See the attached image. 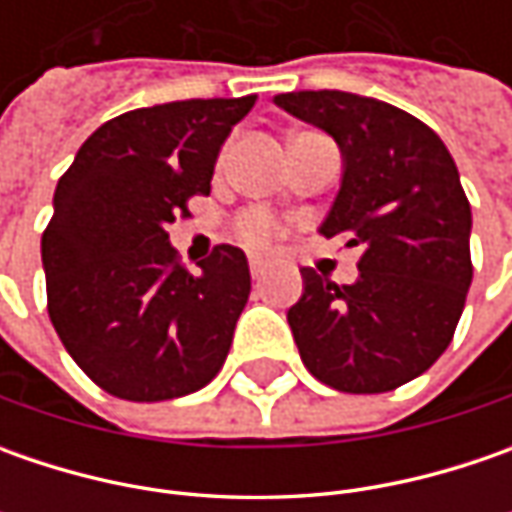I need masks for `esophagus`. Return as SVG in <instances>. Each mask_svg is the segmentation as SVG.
Masks as SVG:
<instances>
[{"label": "esophagus", "mask_w": 512, "mask_h": 512, "mask_svg": "<svg viewBox=\"0 0 512 512\" xmlns=\"http://www.w3.org/2000/svg\"><path fill=\"white\" fill-rule=\"evenodd\" d=\"M265 270H267V265L262 262V259H256V256L250 259V276H253L256 282H262V279H265Z\"/></svg>", "instance_id": "1"}]
</instances>
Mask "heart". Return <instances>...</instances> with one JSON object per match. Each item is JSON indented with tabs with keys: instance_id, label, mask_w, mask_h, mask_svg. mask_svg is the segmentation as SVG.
<instances>
[{
	"instance_id": "heart-1",
	"label": "heart",
	"mask_w": 512,
	"mask_h": 512,
	"mask_svg": "<svg viewBox=\"0 0 512 512\" xmlns=\"http://www.w3.org/2000/svg\"><path fill=\"white\" fill-rule=\"evenodd\" d=\"M239 236L245 239L247 245L253 247H262L267 245V242H273L276 236H279V227H276V222L267 216V213H262V210H250V213H245L242 219H239Z\"/></svg>"
}]
</instances>
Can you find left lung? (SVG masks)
Here are the masks:
<instances>
[{
	"instance_id": "obj_1",
	"label": "left lung",
	"mask_w": 512,
	"mask_h": 512,
	"mask_svg": "<svg viewBox=\"0 0 512 512\" xmlns=\"http://www.w3.org/2000/svg\"><path fill=\"white\" fill-rule=\"evenodd\" d=\"M273 102L342 150V187L319 233L362 247L359 279L302 267L287 322L305 367L342 393H387L447 350L473 282L470 202L444 142L416 116L344 90Z\"/></svg>"
}]
</instances>
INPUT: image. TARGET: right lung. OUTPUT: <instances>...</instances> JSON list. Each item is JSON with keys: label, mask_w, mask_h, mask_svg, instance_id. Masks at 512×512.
I'll return each instance as SVG.
<instances>
[{"label": "right lung", "mask_w": 512, "mask_h": 512, "mask_svg": "<svg viewBox=\"0 0 512 512\" xmlns=\"http://www.w3.org/2000/svg\"><path fill=\"white\" fill-rule=\"evenodd\" d=\"M256 96L128 110L93 130L42 233L48 313L73 362L110 396L165 402L205 387L250 296L245 253L179 265L168 225L207 196L219 150Z\"/></svg>", "instance_id": "add662e5"}]
</instances>
